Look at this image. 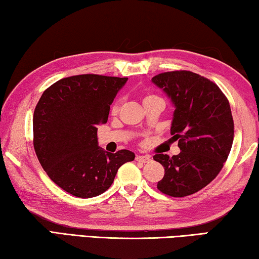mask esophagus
I'll return each mask as SVG.
<instances>
[{
    "mask_svg": "<svg viewBox=\"0 0 259 259\" xmlns=\"http://www.w3.org/2000/svg\"><path fill=\"white\" fill-rule=\"evenodd\" d=\"M138 160V162H141V163H148V162H150V156H148V155H138L137 156V158H135Z\"/></svg>",
    "mask_w": 259,
    "mask_h": 259,
    "instance_id": "obj_1",
    "label": "esophagus"
}]
</instances>
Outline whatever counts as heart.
Instances as JSON below:
<instances>
[{
  "instance_id": "b5f03b06",
  "label": "heart",
  "mask_w": 259,
  "mask_h": 259,
  "mask_svg": "<svg viewBox=\"0 0 259 259\" xmlns=\"http://www.w3.org/2000/svg\"><path fill=\"white\" fill-rule=\"evenodd\" d=\"M156 97H157V96H154V95H147V96H145V99H143V102L147 101V100H150V99H156ZM117 108H118V105H117V104H114L113 109H114V110H117Z\"/></svg>"
}]
</instances>
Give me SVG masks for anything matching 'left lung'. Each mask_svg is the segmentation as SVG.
<instances>
[{
    "label": "left lung",
    "mask_w": 259,
    "mask_h": 259,
    "mask_svg": "<svg viewBox=\"0 0 259 259\" xmlns=\"http://www.w3.org/2000/svg\"><path fill=\"white\" fill-rule=\"evenodd\" d=\"M171 100L175 112L171 135L180 154H157L164 166L160 192L184 197L198 192L218 176L234 139L230 102L217 84L190 71L165 72L151 79Z\"/></svg>",
    "instance_id": "8db88e82"
}]
</instances>
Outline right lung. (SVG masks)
Instances as JSON below:
<instances>
[{
  "instance_id": "obj_1",
  "label": "right lung",
  "mask_w": 259,
  "mask_h": 259,
  "mask_svg": "<svg viewBox=\"0 0 259 259\" xmlns=\"http://www.w3.org/2000/svg\"><path fill=\"white\" fill-rule=\"evenodd\" d=\"M128 78L80 74L44 92L33 116L37 159L58 187L73 196L95 197L112 185L118 168L135 158L99 147L97 125L108 120L110 105Z\"/></svg>"
}]
</instances>
